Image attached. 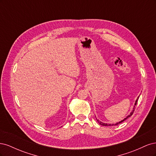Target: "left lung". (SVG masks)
Wrapping results in <instances>:
<instances>
[{"label": "left lung", "instance_id": "obj_1", "mask_svg": "<svg viewBox=\"0 0 156 156\" xmlns=\"http://www.w3.org/2000/svg\"><path fill=\"white\" fill-rule=\"evenodd\" d=\"M139 96L137 98V99H136V100L135 101V105H134V107H133V111H132L131 112V113H130V115H129L128 116H127L126 118H125V119H124V120H121L120 122H117V123H116V124H105V123H103V122H100L97 119H96V120H97V121L98 122V123L100 124V125H102V126H116V125H118V124H120V123H122V122H124L125 120H126L127 119H128L129 117H130L132 115H133V111H135V105H136V103H137V101H138V100H139Z\"/></svg>", "mask_w": 156, "mask_h": 156}]
</instances>
